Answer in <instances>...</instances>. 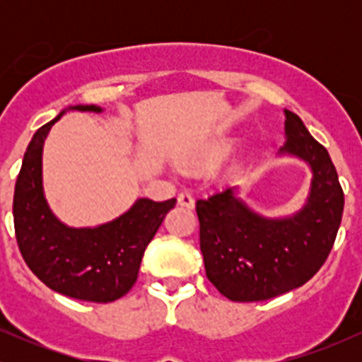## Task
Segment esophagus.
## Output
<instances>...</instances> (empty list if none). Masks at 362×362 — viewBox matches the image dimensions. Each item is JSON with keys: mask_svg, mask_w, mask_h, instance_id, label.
I'll list each match as a JSON object with an SVG mask.
<instances>
[{"mask_svg": "<svg viewBox=\"0 0 362 362\" xmlns=\"http://www.w3.org/2000/svg\"><path fill=\"white\" fill-rule=\"evenodd\" d=\"M177 201H178V204L184 206V207H187V209H194V206H195L194 197H192V195H190L189 192H182V194H178Z\"/></svg>", "mask_w": 362, "mask_h": 362, "instance_id": "34e87169", "label": "esophagus"}]
</instances>
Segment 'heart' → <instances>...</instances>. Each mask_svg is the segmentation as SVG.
I'll use <instances>...</instances> for the list:
<instances>
[{
    "instance_id": "heart-1",
    "label": "heart",
    "mask_w": 362,
    "mask_h": 362,
    "mask_svg": "<svg viewBox=\"0 0 362 362\" xmlns=\"http://www.w3.org/2000/svg\"><path fill=\"white\" fill-rule=\"evenodd\" d=\"M211 161H185L184 167L185 168H204V167H209Z\"/></svg>"
}]
</instances>
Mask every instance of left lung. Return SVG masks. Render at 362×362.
<instances>
[{
	"label": "left lung",
	"mask_w": 362,
	"mask_h": 362,
	"mask_svg": "<svg viewBox=\"0 0 362 362\" xmlns=\"http://www.w3.org/2000/svg\"><path fill=\"white\" fill-rule=\"evenodd\" d=\"M286 144L279 158L308 165V195L288 216H264L228 189L197 201L206 276L231 301H264L310 281L332 250L344 192L330 155L294 112L284 109Z\"/></svg>",
	"instance_id": "obj_1"
}]
</instances>
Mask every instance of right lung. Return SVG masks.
Returning a JSON list of instances; mask_svg holds the SVG:
<instances>
[{
    "instance_id": "1",
    "label": "right lung",
    "mask_w": 362,
    "mask_h": 362,
    "mask_svg": "<svg viewBox=\"0 0 362 362\" xmlns=\"http://www.w3.org/2000/svg\"><path fill=\"white\" fill-rule=\"evenodd\" d=\"M68 110L103 112L98 105H71L35 132L15 185L16 242L30 271L47 288L74 300L110 303L134 286L144 250L177 199L139 197L126 213L97 226L62 223L44 194L42 153L49 131Z\"/></svg>"
}]
</instances>
